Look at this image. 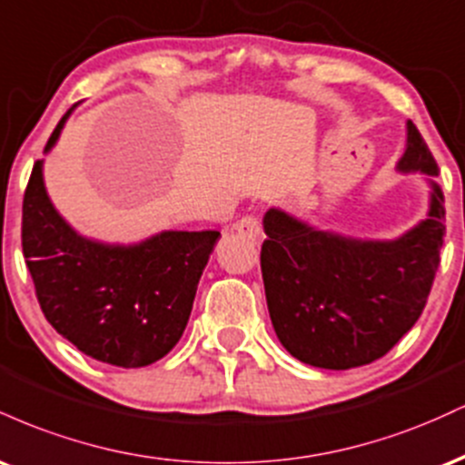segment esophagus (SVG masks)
Returning <instances> with one entry per match:
<instances>
[{
    "mask_svg": "<svg viewBox=\"0 0 465 465\" xmlns=\"http://www.w3.org/2000/svg\"><path fill=\"white\" fill-rule=\"evenodd\" d=\"M233 229H236L238 233H242L244 238L255 240V238L260 236V232H262V225H260V218L258 216L247 214V216L240 218V221L233 223Z\"/></svg>",
    "mask_w": 465,
    "mask_h": 465,
    "instance_id": "1",
    "label": "esophagus"
}]
</instances>
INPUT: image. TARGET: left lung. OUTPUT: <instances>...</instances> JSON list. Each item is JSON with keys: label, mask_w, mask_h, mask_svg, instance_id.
Wrapping results in <instances>:
<instances>
[{"label": "left lung", "mask_w": 465, "mask_h": 465, "mask_svg": "<svg viewBox=\"0 0 465 465\" xmlns=\"http://www.w3.org/2000/svg\"><path fill=\"white\" fill-rule=\"evenodd\" d=\"M402 173L440 168L413 122ZM444 196L433 183L429 218L391 242H362L303 225L280 210L264 214L260 266L271 322L297 361L350 370L385 356L424 311L444 244Z\"/></svg>", "instance_id": "obj_1"}]
</instances>
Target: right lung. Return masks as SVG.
<instances>
[{"label":"right lung","instance_id":"right-lung-1","mask_svg":"<svg viewBox=\"0 0 465 465\" xmlns=\"http://www.w3.org/2000/svg\"><path fill=\"white\" fill-rule=\"evenodd\" d=\"M72 109L47 140L54 146ZM221 232H163L133 247L78 236L52 207L44 162L24 194L21 247L52 328L83 354L146 367L177 345Z\"/></svg>","mask_w":465,"mask_h":465}]
</instances>
